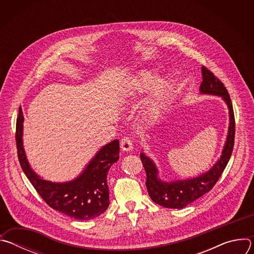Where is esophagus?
<instances>
[{"mask_svg": "<svg viewBox=\"0 0 254 254\" xmlns=\"http://www.w3.org/2000/svg\"><path fill=\"white\" fill-rule=\"evenodd\" d=\"M121 148L124 152H130L133 149V144L132 140L128 136H125L121 140Z\"/></svg>", "mask_w": 254, "mask_h": 254, "instance_id": "obj_1", "label": "esophagus"}]
</instances>
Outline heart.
I'll list each match as a JSON object with an SVG mask.
<instances>
[{
	"mask_svg": "<svg viewBox=\"0 0 254 254\" xmlns=\"http://www.w3.org/2000/svg\"><path fill=\"white\" fill-rule=\"evenodd\" d=\"M158 81L156 71L144 69L140 70L130 76L124 84V95L127 98H137L150 90ZM154 87L152 96L149 100L146 114L150 118H154L159 113L164 99L168 94V81L160 79Z\"/></svg>",
	"mask_w": 254,
	"mask_h": 254,
	"instance_id": "1",
	"label": "heart"
}]
</instances>
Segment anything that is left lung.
I'll use <instances>...</instances> for the list:
<instances>
[{
    "instance_id": "left-lung-1",
    "label": "left lung",
    "mask_w": 254,
    "mask_h": 254,
    "mask_svg": "<svg viewBox=\"0 0 254 254\" xmlns=\"http://www.w3.org/2000/svg\"><path fill=\"white\" fill-rule=\"evenodd\" d=\"M201 70L203 80L199 89L200 93L220 96L228 106L230 122L226 141L220 159L208 172L192 179L177 180L172 182L162 181L159 178V172L153 160L143 153H140V161L147 174L146 186L149 195L155 203L166 208L182 209L208 193L221 177L233 151L235 120L230 96L224 84L208 68L202 66Z\"/></svg>"
}]
</instances>
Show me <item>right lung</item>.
I'll return each mask as SVG.
<instances>
[{
    "instance_id": "obj_1",
    "label": "right lung",
    "mask_w": 254,
    "mask_h": 254,
    "mask_svg": "<svg viewBox=\"0 0 254 254\" xmlns=\"http://www.w3.org/2000/svg\"><path fill=\"white\" fill-rule=\"evenodd\" d=\"M23 112L20 106L16 124V142L21 168L33 187L54 210L77 220H90L102 214L110 205L107 173L120 158V141L103 146L74 180L53 183L36 174L27 160L23 147Z\"/></svg>"
}]
</instances>
